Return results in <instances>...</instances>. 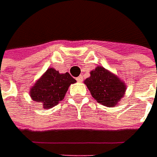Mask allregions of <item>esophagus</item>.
I'll use <instances>...</instances> for the list:
<instances>
[{
	"label": "esophagus",
	"instance_id": "1",
	"mask_svg": "<svg viewBox=\"0 0 157 157\" xmlns=\"http://www.w3.org/2000/svg\"><path fill=\"white\" fill-rule=\"evenodd\" d=\"M76 79H77V81H78V82H82V80H83V77H82L81 75L78 76V78H77Z\"/></svg>",
	"mask_w": 157,
	"mask_h": 157
}]
</instances>
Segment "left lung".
Segmentation results:
<instances>
[{
  "label": "left lung",
  "instance_id": "1",
  "mask_svg": "<svg viewBox=\"0 0 157 157\" xmlns=\"http://www.w3.org/2000/svg\"><path fill=\"white\" fill-rule=\"evenodd\" d=\"M85 84L94 99L106 106H114L126 91L123 82L102 66L92 71Z\"/></svg>",
  "mask_w": 157,
  "mask_h": 157
}]
</instances>
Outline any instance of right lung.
Listing matches in <instances>:
<instances>
[{
	"mask_svg": "<svg viewBox=\"0 0 157 157\" xmlns=\"http://www.w3.org/2000/svg\"><path fill=\"white\" fill-rule=\"evenodd\" d=\"M75 82L68 72L60 74L50 68L30 90V96L36 103L41 102L44 108L52 107L63 100L70 85Z\"/></svg>",
	"mask_w": 157,
	"mask_h": 157,
	"instance_id": "add662e5",
	"label": "right lung"
}]
</instances>
